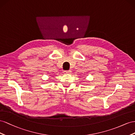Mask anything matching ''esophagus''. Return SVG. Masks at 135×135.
Here are the masks:
<instances>
[{
  "label": "esophagus",
  "instance_id": "obj_1",
  "mask_svg": "<svg viewBox=\"0 0 135 135\" xmlns=\"http://www.w3.org/2000/svg\"><path fill=\"white\" fill-rule=\"evenodd\" d=\"M71 73V71H70V70H69V71H64V74H65V75H68V74H70Z\"/></svg>",
  "mask_w": 135,
  "mask_h": 135
}]
</instances>
